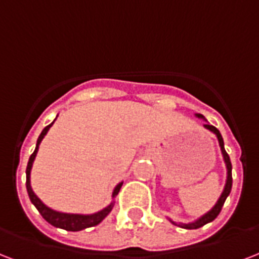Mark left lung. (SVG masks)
I'll return each mask as SVG.
<instances>
[{
    "label": "left lung",
    "mask_w": 259,
    "mask_h": 259,
    "mask_svg": "<svg viewBox=\"0 0 259 259\" xmlns=\"http://www.w3.org/2000/svg\"><path fill=\"white\" fill-rule=\"evenodd\" d=\"M196 116H197L198 119L205 120V117H204L202 115H198L197 113ZM204 127H205L206 130H209L211 132H213V134L216 135V138H218V140H219L220 150H222L224 163H226V167H227V180H226V185H224V189H223V192H222V194H220L219 200L216 201L215 205L212 206L211 211L206 212L205 215H202L201 218H198L197 220H194V222H192V223H176V222H173V220H170V222H171L173 224H176V226H180V227H182V228H188V230H196V228L202 227V226H205L206 223H211L212 220H215L216 218H218V215L220 213V211H222L224 201H226V198L228 197V194H230V192H231V186H232L231 161H230V157H228V154L226 152V150H224V142H223V138H222V134H220L218 128L213 127V125H211V124H208V123L204 124Z\"/></svg>",
    "instance_id": "1"
}]
</instances>
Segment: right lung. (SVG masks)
Segmentation results:
<instances>
[{"mask_svg": "<svg viewBox=\"0 0 259 259\" xmlns=\"http://www.w3.org/2000/svg\"><path fill=\"white\" fill-rule=\"evenodd\" d=\"M54 121H55V120H54ZM54 121L41 131L40 136L37 138V143H36L35 151H33V154L29 157V161H28V166H27L28 196H29V198H31L32 204L36 206V209L39 211L40 215L43 216V219L47 220L48 223L51 224V226H54V227L63 228V230H66V231H81V230H85V228L94 227V226H97V224L101 223L102 220L109 215V212L112 211V208H113V205H115V201H112L109 205L105 206V208L101 209V211L96 212V213H90V215H81V213H65V212L54 211V209H51L50 206L46 205V204H44V202L41 201V200H40L35 193H33V190H32L31 188V169H32V165H33V161H35L36 154H37V150H39V144L40 142L43 140L44 136H46V134L48 132V130L51 128ZM121 185H123V182H120V184L116 185V188L113 189V193H112V197H116V196H117Z\"/></svg>", "mask_w": 259, "mask_h": 259, "instance_id": "right-lung-1", "label": "right lung"}]
</instances>
